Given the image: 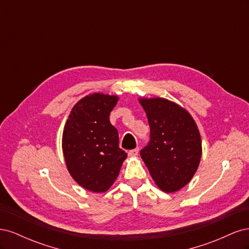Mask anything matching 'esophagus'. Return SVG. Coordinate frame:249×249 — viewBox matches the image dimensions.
I'll return each instance as SVG.
<instances>
[{"mask_svg":"<svg viewBox=\"0 0 249 249\" xmlns=\"http://www.w3.org/2000/svg\"><path fill=\"white\" fill-rule=\"evenodd\" d=\"M138 154H139V148H135L129 152V156H131V157H136V156H138Z\"/></svg>","mask_w":249,"mask_h":249,"instance_id":"obj_1","label":"esophagus"}]
</instances>
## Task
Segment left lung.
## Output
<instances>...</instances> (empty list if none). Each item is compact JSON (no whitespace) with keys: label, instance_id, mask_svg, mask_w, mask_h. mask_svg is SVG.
Masks as SVG:
<instances>
[{"label":"left lung","instance_id":"left-lung-1","mask_svg":"<svg viewBox=\"0 0 249 249\" xmlns=\"http://www.w3.org/2000/svg\"><path fill=\"white\" fill-rule=\"evenodd\" d=\"M150 127V141L140 150L155 184L166 193L182 189L196 172L201 138L196 123L185 108L163 97H140Z\"/></svg>","mask_w":249,"mask_h":249}]
</instances>
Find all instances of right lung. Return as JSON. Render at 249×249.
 <instances>
[{"label":"right lung","mask_w":249,"mask_h":249,"mask_svg":"<svg viewBox=\"0 0 249 249\" xmlns=\"http://www.w3.org/2000/svg\"><path fill=\"white\" fill-rule=\"evenodd\" d=\"M117 95L88 94L71 109L62 134V150L71 178L94 193L106 192L117 178L126 153L109 120Z\"/></svg>","instance_id":"right-lung-1"}]
</instances>
